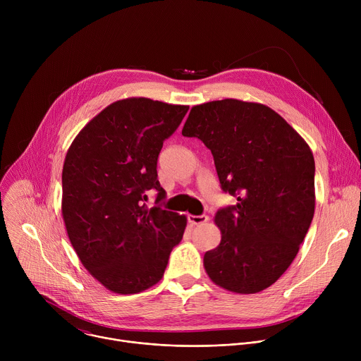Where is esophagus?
Here are the masks:
<instances>
[{"mask_svg":"<svg viewBox=\"0 0 361 361\" xmlns=\"http://www.w3.org/2000/svg\"><path fill=\"white\" fill-rule=\"evenodd\" d=\"M207 220H209L207 216H192V214L188 216V223L192 226H201L204 223H207Z\"/></svg>","mask_w":361,"mask_h":361,"instance_id":"obj_1","label":"esophagus"}]
</instances>
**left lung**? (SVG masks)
I'll list each match as a JSON object with an SVG mask.
<instances>
[{
  "mask_svg": "<svg viewBox=\"0 0 361 361\" xmlns=\"http://www.w3.org/2000/svg\"><path fill=\"white\" fill-rule=\"evenodd\" d=\"M183 135L212 151L221 190L237 198L214 217L221 241L204 254L205 271L233 293L270 287L293 263L314 216L310 147L270 107L233 98L194 106Z\"/></svg>",
  "mask_w": 361,
  "mask_h": 361,
  "instance_id": "obj_1",
  "label": "left lung"
}]
</instances>
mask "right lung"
I'll return each mask as SVG.
<instances>
[{
	"label": "right lung",
	"mask_w": 361,
	"mask_h": 361,
	"mask_svg": "<svg viewBox=\"0 0 361 361\" xmlns=\"http://www.w3.org/2000/svg\"><path fill=\"white\" fill-rule=\"evenodd\" d=\"M188 106L144 97L113 102L74 138L63 167L61 212L68 238L88 273L117 294L157 284L187 219L148 209L147 191H166L157 178L163 142Z\"/></svg>",
	"instance_id": "add662e5"
}]
</instances>
